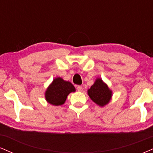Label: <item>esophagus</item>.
Instances as JSON below:
<instances>
[{"label": "esophagus", "instance_id": "esophagus-1", "mask_svg": "<svg viewBox=\"0 0 153 153\" xmlns=\"http://www.w3.org/2000/svg\"><path fill=\"white\" fill-rule=\"evenodd\" d=\"M77 90H78V91H82V88L81 85H78L77 86Z\"/></svg>", "mask_w": 153, "mask_h": 153}]
</instances>
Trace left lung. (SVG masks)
Here are the masks:
<instances>
[{
    "label": "left lung",
    "instance_id": "left-lung-1",
    "mask_svg": "<svg viewBox=\"0 0 153 153\" xmlns=\"http://www.w3.org/2000/svg\"><path fill=\"white\" fill-rule=\"evenodd\" d=\"M88 95L98 106L103 107L110 102L113 93L102 79L97 78L94 83L88 90Z\"/></svg>",
    "mask_w": 153,
    "mask_h": 153
}]
</instances>
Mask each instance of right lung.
<instances>
[{
	"mask_svg": "<svg viewBox=\"0 0 153 153\" xmlns=\"http://www.w3.org/2000/svg\"><path fill=\"white\" fill-rule=\"evenodd\" d=\"M75 91V88L71 82L57 77L52 80L45 91V100L51 105L61 106L65 102L68 95Z\"/></svg>",
	"mask_w": 153,
	"mask_h": 153,
	"instance_id": "1",
	"label": "right lung"
}]
</instances>
